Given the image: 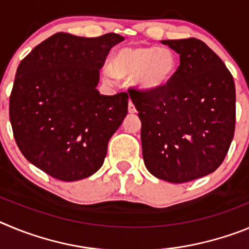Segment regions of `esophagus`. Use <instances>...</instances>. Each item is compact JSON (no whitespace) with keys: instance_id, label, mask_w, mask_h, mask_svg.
Segmentation results:
<instances>
[{"instance_id":"esophagus-1","label":"esophagus","mask_w":249,"mask_h":249,"mask_svg":"<svg viewBox=\"0 0 249 249\" xmlns=\"http://www.w3.org/2000/svg\"><path fill=\"white\" fill-rule=\"evenodd\" d=\"M128 112L129 113H136V107H135V105L132 103L131 100H129V102H128Z\"/></svg>"}]
</instances>
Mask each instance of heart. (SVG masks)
<instances>
[{"label": "heart", "mask_w": 249, "mask_h": 249, "mask_svg": "<svg viewBox=\"0 0 249 249\" xmlns=\"http://www.w3.org/2000/svg\"><path fill=\"white\" fill-rule=\"evenodd\" d=\"M177 66V56L169 48L124 47L114 53L112 68L105 67L103 76L111 83L117 81V76L132 78L138 91L155 92L172 81Z\"/></svg>", "instance_id": "obj_1"}]
</instances>
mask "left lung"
Here are the masks:
<instances>
[{
	"label": "left lung",
	"mask_w": 249,
	"mask_h": 249,
	"mask_svg": "<svg viewBox=\"0 0 249 249\" xmlns=\"http://www.w3.org/2000/svg\"><path fill=\"white\" fill-rule=\"evenodd\" d=\"M179 54L172 81L155 92L129 89L142 127L149 173L183 183L214 172L236 126V87L221 58L201 39L160 41Z\"/></svg>",
	"instance_id": "1"
}]
</instances>
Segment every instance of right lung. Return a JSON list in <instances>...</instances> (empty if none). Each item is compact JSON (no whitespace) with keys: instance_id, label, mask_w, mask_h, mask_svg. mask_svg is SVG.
<instances>
[{"instance_id":"obj_1","label":"right lung","mask_w":249,"mask_h":249,"mask_svg":"<svg viewBox=\"0 0 249 249\" xmlns=\"http://www.w3.org/2000/svg\"><path fill=\"white\" fill-rule=\"evenodd\" d=\"M123 39L58 32L19 63L10 97L13 136L26 160L53 178L80 181L102 167L128 112V94H101L100 70Z\"/></svg>"}]
</instances>
